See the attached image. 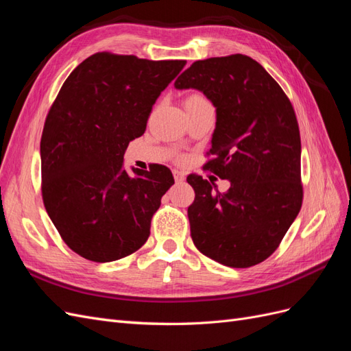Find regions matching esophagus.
<instances>
[{"mask_svg": "<svg viewBox=\"0 0 351 351\" xmlns=\"http://www.w3.org/2000/svg\"><path fill=\"white\" fill-rule=\"evenodd\" d=\"M173 174H174V180H176L177 183H183L184 180H186V176H184V173H183V171H178V169H174Z\"/></svg>", "mask_w": 351, "mask_h": 351, "instance_id": "1", "label": "esophagus"}]
</instances>
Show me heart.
Here are the masks:
<instances>
[{"mask_svg":"<svg viewBox=\"0 0 351 351\" xmlns=\"http://www.w3.org/2000/svg\"><path fill=\"white\" fill-rule=\"evenodd\" d=\"M187 102H208V99L200 93H190L189 97L184 99V104Z\"/></svg>","mask_w":351,"mask_h":351,"instance_id":"1","label":"heart"}]
</instances>
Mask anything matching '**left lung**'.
Returning <instances> with one entry per match:
<instances>
[{"label": "left lung", "mask_w": 351, "mask_h": 351, "mask_svg": "<svg viewBox=\"0 0 351 351\" xmlns=\"http://www.w3.org/2000/svg\"><path fill=\"white\" fill-rule=\"evenodd\" d=\"M177 89L193 88L217 108L204 169L230 180L226 193L190 174V236L205 256L249 268L268 259L302 208L300 132L289 97L258 61L243 54L195 61Z\"/></svg>", "instance_id": "obj_1"}]
</instances>
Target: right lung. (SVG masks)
<instances>
[{"instance_id":"right-lung-1","label":"right lung","mask_w":351,"mask_h":351,"mask_svg":"<svg viewBox=\"0 0 351 351\" xmlns=\"http://www.w3.org/2000/svg\"><path fill=\"white\" fill-rule=\"evenodd\" d=\"M186 60L97 52L74 69L52 102L40 137L42 199L67 246L92 262L134 253L174 184L165 165L123 168L161 92Z\"/></svg>"}]
</instances>
